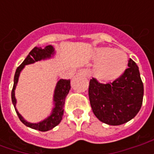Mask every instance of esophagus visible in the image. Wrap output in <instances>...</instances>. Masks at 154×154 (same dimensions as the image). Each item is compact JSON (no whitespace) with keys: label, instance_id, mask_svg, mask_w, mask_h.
I'll return each mask as SVG.
<instances>
[{"label":"esophagus","instance_id":"34e87169","mask_svg":"<svg viewBox=\"0 0 154 154\" xmlns=\"http://www.w3.org/2000/svg\"><path fill=\"white\" fill-rule=\"evenodd\" d=\"M77 74L78 75H82V76H85V77H87V72L86 70H83V69H81L77 72Z\"/></svg>","mask_w":154,"mask_h":154}]
</instances>
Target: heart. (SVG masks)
<instances>
[{
  "label": "heart",
  "instance_id": "heart-1",
  "mask_svg": "<svg viewBox=\"0 0 154 154\" xmlns=\"http://www.w3.org/2000/svg\"><path fill=\"white\" fill-rule=\"evenodd\" d=\"M92 58L96 61L92 70L93 75L102 82H110L119 78L128 64L125 53L107 47L95 48Z\"/></svg>",
  "mask_w": 154,
  "mask_h": 154
}]
</instances>
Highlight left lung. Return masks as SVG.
Masks as SVG:
<instances>
[{
  "instance_id": "left-lung-1",
  "label": "left lung",
  "mask_w": 154,
  "mask_h": 154,
  "mask_svg": "<svg viewBox=\"0 0 154 154\" xmlns=\"http://www.w3.org/2000/svg\"><path fill=\"white\" fill-rule=\"evenodd\" d=\"M128 67L112 83L91 79L89 99L92 111L101 122L119 125L134 118L142 106L143 85L139 67L129 58Z\"/></svg>"
}]
</instances>
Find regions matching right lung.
<instances>
[{
  "mask_svg": "<svg viewBox=\"0 0 154 154\" xmlns=\"http://www.w3.org/2000/svg\"><path fill=\"white\" fill-rule=\"evenodd\" d=\"M55 54H56V51L52 45H48L44 48H42L40 47H35L30 51V53L28 54V56L26 57L24 62L20 65V67H17V69L15 71V77H14V86H13V89L11 91V100L15 111L18 115V117L25 125L31 129L42 131V132L48 131L50 129H54L55 126H57L61 122V120L63 119L65 98L71 89L70 80H63V79L57 80L54 91V98H53L54 106H53L52 111L47 118L37 123L29 122L26 119H24V117L20 114L16 108L17 100L15 98V91L18 83L20 72L26 65L35 63L38 61L50 59L55 56Z\"/></svg>",
  "mask_w": 154,
  "mask_h": 154,
  "instance_id": "add662e5",
  "label": "right lung"
}]
</instances>
